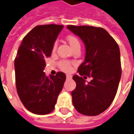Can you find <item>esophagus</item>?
I'll use <instances>...</instances> for the list:
<instances>
[{
	"instance_id": "esophagus-1",
	"label": "esophagus",
	"mask_w": 134,
	"mask_h": 134,
	"mask_svg": "<svg viewBox=\"0 0 134 134\" xmlns=\"http://www.w3.org/2000/svg\"><path fill=\"white\" fill-rule=\"evenodd\" d=\"M66 77H67V80H70V79H71V78H72V76H71V75H66Z\"/></svg>"
}]
</instances>
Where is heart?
I'll use <instances>...</instances> for the list:
<instances>
[{
    "label": "heart",
    "instance_id": "obj_1",
    "mask_svg": "<svg viewBox=\"0 0 134 134\" xmlns=\"http://www.w3.org/2000/svg\"><path fill=\"white\" fill-rule=\"evenodd\" d=\"M67 40L72 49L75 48L76 47H80V41L75 36L69 35V36H67ZM57 48V43L55 42V43H54L53 46H52V49H51L52 53L56 52ZM72 64H73V63L70 62V61L61 60L58 62V67H59L61 70L66 72H69L72 69Z\"/></svg>",
    "mask_w": 134,
    "mask_h": 134
}]
</instances>
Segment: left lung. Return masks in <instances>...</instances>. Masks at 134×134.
<instances>
[{
  "instance_id": "obj_1",
  "label": "left lung",
  "mask_w": 134,
  "mask_h": 134,
  "mask_svg": "<svg viewBox=\"0 0 134 134\" xmlns=\"http://www.w3.org/2000/svg\"><path fill=\"white\" fill-rule=\"evenodd\" d=\"M67 28L86 46L85 61L77 72L92 78L86 83L82 77H72L76 83L72 91L73 105L82 115H98L111 105L118 91L122 72L119 46L102 27L67 25Z\"/></svg>"
}]
</instances>
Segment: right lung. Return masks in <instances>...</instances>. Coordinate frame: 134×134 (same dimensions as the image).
Instances as JSON below:
<instances>
[{
    "instance_id": "1",
    "label": "right lung",
    "mask_w": 134,
    "mask_h": 134,
    "mask_svg": "<svg viewBox=\"0 0 134 134\" xmlns=\"http://www.w3.org/2000/svg\"><path fill=\"white\" fill-rule=\"evenodd\" d=\"M63 25H44L35 27L23 38L14 60L16 87L19 97L27 109L34 114L51 113L62 91L66 75L58 72L46 76V57Z\"/></svg>"
}]
</instances>
